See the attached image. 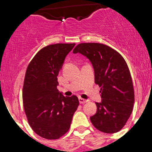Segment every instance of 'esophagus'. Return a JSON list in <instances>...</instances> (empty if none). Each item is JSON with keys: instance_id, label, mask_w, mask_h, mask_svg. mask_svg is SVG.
I'll return each mask as SVG.
<instances>
[{"instance_id": "34e87169", "label": "esophagus", "mask_w": 152, "mask_h": 152, "mask_svg": "<svg viewBox=\"0 0 152 152\" xmlns=\"http://www.w3.org/2000/svg\"><path fill=\"white\" fill-rule=\"evenodd\" d=\"M78 100H79V103H82V104H83V103H87V102H88V100H84V99H83V98H81V97H79Z\"/></svg>"}]
</instances>
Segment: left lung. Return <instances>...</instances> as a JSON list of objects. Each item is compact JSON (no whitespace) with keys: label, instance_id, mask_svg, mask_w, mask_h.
Segmentation results:
<instances>
[{"label":"left lung","instance_id":"1","mask_svg":"<svg viewBox=\"0 0 152 152\" xmlns=\"http://www.w3.org/2000/svg\"><path fill=\"white\" fill-rule=\"evenodd\" d=\"M73 53L90 60L94 71V82L100 87L101 101L96 103V113L91 116L95 128L115 133L129 118L134 104V89L129 69L123 56L100 43H80Z\"/></svg>","mask_w":152,"mask_h":152}]
</instances>
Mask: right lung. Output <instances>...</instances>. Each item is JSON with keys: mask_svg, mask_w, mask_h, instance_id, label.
Segmentation results:
<instances>
[{"mask_svg": "<svg viewBox=\"0 0 152 152\" xmlns=\"http://www.w3.org/2000/svg\"><path fill=\"white\" fill-rule=\"evenodd\" d=\"M75 43L44 47L29 64L23 88V102L28 123L37 135L58 139L68 131L79 105L78 98L58 91V75Z\"/></svg>", "mask_w": 152, "mask_h": 152, "instance_id": "right-lung-1", "label": "right lung"}]
</instances>
